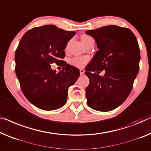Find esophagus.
I'll list each match as a JSON object with an SVG mask.
<instances>
[{"label": "esophagus", "instance_id": "1", "mask_svg": "<svg viewBox=\"0 0 151 151\" xmlns=\"http://www.w3.org/2000/svg\"><path fill=\"white\" fill-rule=\"evenodd\" d=\"M84 73H85V70L83 69H80V74H81V75H83V74H84Z\"/></svg>", "mask_w": 151, "mask_h": 151}]
</instances>
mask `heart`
I'll return each mask as SVG.
<instances>
[{"instance_id": "1", "label": "heart", "mask_w": 151, "mask_h": 151, "mask_svg": "<svg viewBox=\"0 0 151 151\" xmlns=\"http://www.w3.org/2000/svg\"><path fill=\"white\" fill-rule=\"evenodd\" d=\"M91 40H93L92 38L88 35H83L81 37V40L85 45L89 42ZM89 58L87 56H75L70 59L69 63L72 66L77 67V68H83L89 62Z\"/></svg>"}]
</instances>
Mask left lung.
I'll return each mask as SVG.
<instances>
[{
  "mask_svg": "<svg viewBox=\"0 0 151 151\" xmlns=\"http://www.w3.org/2000/svg\"><path fill=\"white\" fill-rule=\"evenodd\" d=\"M86 34L94 38L99 49L85 68L89 78L85 89L87 105L96 111H112L127 99L138 73V40L129 28L113 25ZM103 69L105 75H98Z\"/></svg>",
  "mask_w": 151,
  "mask_h": 151,
  "instance_id": "left-lung-1",
  "label": "left lung"
}]
</instances>
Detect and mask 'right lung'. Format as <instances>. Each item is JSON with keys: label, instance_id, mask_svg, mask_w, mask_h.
Instances as JSON below:
<instances>
[{"label": "right lung", "instance_id": "obj_1", "mask_svg": "<svg viewBox=\"0 0 151 151\" xmlns=\"http://www.w3.org/2000/svg\"><path fill=\"white\" fill-rule=\"evenodd\" d=\"M75 35L53 25L35 27L24 34L15 53V73L26 98L45 111L61 108L69 87L79 77V70L62 60L68 42ZM55 63L63 68L56 73Z\"/></svg>", "mask_w": 151, "mask_h": 151}]
</instances>
